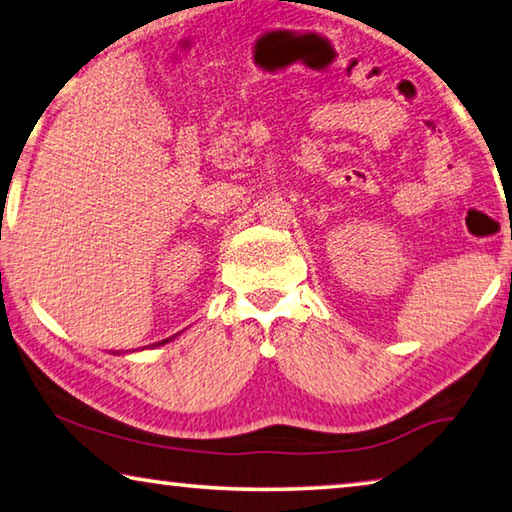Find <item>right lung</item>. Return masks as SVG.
<instances>
[{
  "label": "right lung",
  "instance_id": "1",
  "mask_svg": "<svg viewBox=\"0 0 512 512\" xmlns=\"http://www.w3.org/2000/svg\"><path fill=\"white\" fill-rule=\"evenodd\" d=\"M176 336H178V334H176ZM171 339H173V336H171ZM160 343H169V339H167V341H160Z\"/></svg>",
  "mask_w": 512,
  "mask_h": 512
}]
</instances>
